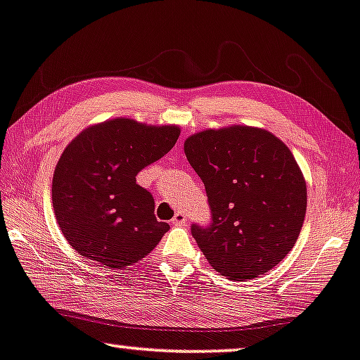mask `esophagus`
<instances>
[{"label":"esophagus","mask_w":360,"mask_h":360,"mask_svg":"<svg viewBox=\"0 0 360 360\" xmlns=\"http://www.w3.org/2000/svg\"><path fill=\"white\" fill-rule=\"evenodd\" d=\"M186 222H188V219H186V214L181 212V210H177V212L174 214V217L171 219V224L176 225V227H181V225H186Z\"/></svg>","instance_id":"34e87169"}]
</instances>
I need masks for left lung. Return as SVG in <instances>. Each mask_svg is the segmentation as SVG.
Wrapping results in <instances>:
<instances>
[{
    "instance_id": "obj_1",
    "label": "left lung",
    "mask_w": 360,
    "mask_h": 360,
    "mask_svg": "<svg viewBox=\"0 0 360 360\" xmlns=\"http://www.w3.org/2000/svg\"><path fill=\"white\" fill-rule=\"evenodd\" d=\"M207 193L210 224L191 232L207 262L230 280H250L293 248L306 214V183L293 155L270 131L205 130L184 143Z\"/></svg>"
}]
</instances>
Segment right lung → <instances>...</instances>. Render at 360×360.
<instances>
[{"mask_svg": "<svg viewBox=\"0 0 360 360\" xmlns=\"http://www.w3.org/2000/svg\"><path fill=\"white\" fill-rule=\"evenodd\" d=\"M177 138V127L115 118L69 143L54 171L52 205L62 233L80 255L123 268L158 245L169 225L156 219L155 199L136 184V174Z\"/></svg>", "mask_w": 360, "mask_h": 360, "instance_id": "1", "label": "right lung"}]
</instances>
